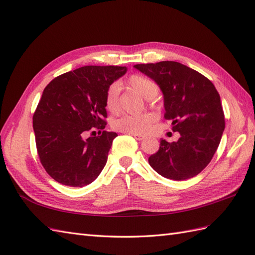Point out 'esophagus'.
I'll return each mask as SVG.
<instances>
[{
  "label": "esophagus",
  "mask_w": 255,
  "mask_h": 255,
  "mask_svg": "<svg viewBox=\"0 0 255 255\" xmlns=\"http://www.w3.org/2000/svg\"><path fill=\"white\" fill-rule=\"evenodd\" d=\"M134 137H135V139H137V140H142V139H145V137L146 136L145 135H140V134H132Z\"/></svg>",
  "instance_id": "34e87169"
}]
</instances>
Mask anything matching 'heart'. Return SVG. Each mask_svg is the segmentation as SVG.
Masks as SVG:
<instances>
[{
	"label": "heart",
	"instance_id": "1",
	"mask_svg": "<svg viewBox=\"0 0 255 255\" xmlns=\"http://www.w3.org/2000/svg\"><path fill=\"white\" fill-rule=\"evenodd\" d=\"M127 85L128 88L136 91L145 97L148 101H151L158 94V84L153 80L142 74L135 73L129 76L127 81ZM119 94H120V85L119 83H113L109 85L105 95V105L106 108L111 114H116L119 110ZM156 121V117L151 114H141L136 116H122L119 119H116L113 123V128L117 131L131 133V134H145L151 126Z\"/></svg>",
	"mask_w": 255,
	"mask_h": 255
}]
</instances>
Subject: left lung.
Returning <instances> with one entry per match:
<instances>
[{
    "label": "left lung",
    "mask_w": 255,
    "mask_h": 255,
    "mask_svg": "<svg viewBox=\"0 0 255 255\" xmlns=\"http://www.w3.org/2000/svg\"><path fill=\"white\" fill-rule=\"evenodd\" d=\"M136 69L152 79L163 93L164 118L181 134L177 141L161 139L148 158L163 177L183 181L199 174L212 160L225 128L219 92L201 73L176 61L139 64Z\"/></svg>",
    "instance_id": "left-lung-1"
}]
</instances>
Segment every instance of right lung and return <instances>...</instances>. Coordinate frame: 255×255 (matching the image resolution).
<instances>
[{"mask_svg": "<svg viewBox=\"0 0 255 255\" xmlns=\"http://www.w3.org/2000/svg\"><path fill=\"white\" fill-rule=\"evenodd\" d=\"M127 70L119 66L81 67L56 77L43 91L33 115L35 144L43 167L56 182L83 187L101 174L118 136L104 129L105 95ZM95 128L101 136L85 140V134Z\"/></svg>", "mask_w": 255, "mask_h": 255, "instance_id": "add662e5", "label": "right lung"}]
</instances>
